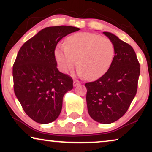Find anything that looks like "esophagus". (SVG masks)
Listing matches in <instances>:
<instances>
[{"label": "esophagus", "mask_w": 152, "mask_h": 152, "mask_svg": "<svg viewBox=\"0 0 152 152\" xmlns=\"http://www.w3.org/2000/svg\"><path fill=\"white\" fill-rule=\"evenodd\" d=\"M79 85H80V82L78 80H74L73 82V86H77Z\"/></svg>", "instance_id": "esophagus-1"}]
</instances>
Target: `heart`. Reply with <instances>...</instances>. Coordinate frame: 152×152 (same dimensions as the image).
Wrapping results in <instances>:
<instances>
[{
    "mask_svg": "<svg viewBox=\"0 0 152 152\" xmlns=\"http://www.w3.org/2000/svg\"><path fill=\"white\" fill-rule=\"evenodd\" d=\"M55 57L60 69L67 72L76 63L77 72L88 80L103 76L111 67L115 57V46L111 39L90 32L68 37L64 46L57 45Z\"/></svg>",
    "mask_w": 152,
    "mask_h": 152,
    "instance_id": "heart-1",
    "label": "heart"
}]
</instances>
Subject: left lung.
Returning a JSON list of instances; mask_svg holds the SVG:
<instances>
[{"label":"left lung","mask_w":152,"mask_h":152,"mask_svg":"<svg viewBox=\"0 0 152 152\" xmlns=\"http://www.w3.org/2000/svg\"><path fill=\"white\" fill-rule=\"evenodd\" d=\"M113 41L115 57L109 70L95 82H87L86 103L89 115L102 124L122 117L136 94L140 64L134 50L111 32H104Z\"/></svg>","instance_id":"8db88e82"}]
</instances>
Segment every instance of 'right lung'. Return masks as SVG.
I'll list each match as a JSON object with an SVG mask.
<instances>
[{
	"instance_id": "right-lung-1",
	"label": "right lung",
	"mask_w": 152,
	"mask_h": 152,
	"mask_svg": "<svg viewBox=\"0 0 152 152\" xmlns=\"http://www.w3.org/2000/svg\"><path fill=\"white\" fill-rule=\"evenodd\" d=\"M80 30L67 26L48 27L18 51L12 71L14 93L26 113L38 123L57 119L64 95L72 89V79L57 69L55 50L63 37Z\"/></svg>"
}]
</instances>
